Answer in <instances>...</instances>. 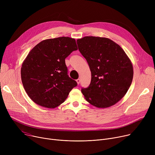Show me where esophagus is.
<instances>
[{
	"label": "esophagus",
	"mask_w": 155,
	"mask_h": 155,
	"mask_svg": "<svg viewBox=\"0 0 155 155\" xmlns=\"http://www.w3.org/2000/svg\"><path fill=\"white\" fill-rule=\"evenodd\" d=\"M76 81H77V84H79V83H80V78H78V79H77Z\"/></svg>",
	"instance_id": "34e87169"
}]
</instances>
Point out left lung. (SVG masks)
Listing matches in <instances>:
<instances>
[{
    "instance_id": "8db88e82",
    "label": "left lung",
    "mask_w": 155,
    "mask_h": 155,
    "mask_svg": "<svg viewBox=\"0 0 155 155\" xmlns=\"http://www.w3.org/2000/svg\"><path fill=\"white\" fill-rule=\"evenodd\" d=\"M77 43L91 72L90 86L81 89L85 100L98 108L114 105L130 87L131 61L119 45L107 38L85 36Z\"/></svg>"
}]
</instances>
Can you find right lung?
<instances>
[{
    "label": "right lung",
    "instance_id": "add662e5",
    "mask_svg": "<svg viewBox=\"0 0 155 155\" xmlns=\"http://www.w3.org/2000/svg\"><path fill=\"white\" fill-rule=\"evenodd\" d=\"M78 49L75 39L59 37L41 41L28 53L21 68L26 93L36 104L55 108L77 85L67 75L65 59Z\"/></svg>",
    "mask_w": 155,
    "mask_h": 155
}]
</instances>
